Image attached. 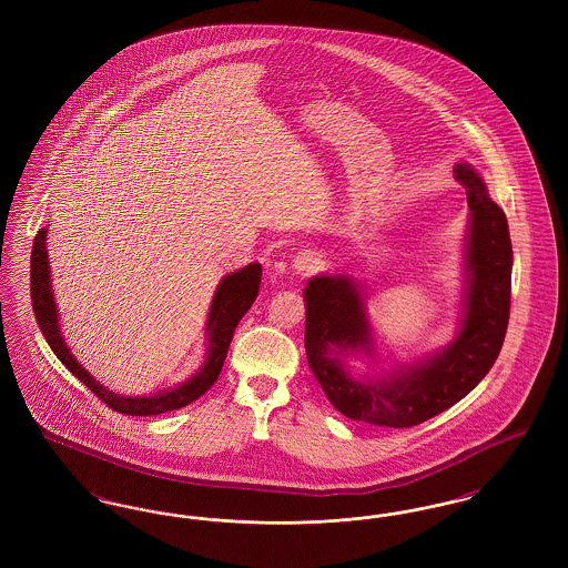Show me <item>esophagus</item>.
Listing matches in <instances>:
<instances>
[{"label": "esophagus", "instance_id": "esophagus-1", "mask_svg": "<svg viewBox=\"0 0 568 568\" xmlns=\"http://www.w3.org/2000/svg\"><path fill=\"white\" fill-rule=\"evenodd\" d=\"M324 266V260L317 251H300L294 257V271L300 274H308V272L320 271Z\"/></svg>", "mask_w": 568, "mask_h": 568}]
</instances>
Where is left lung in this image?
<instances>
[{
	"label": "left lung",
	"mask_w": 568,
	"mask_h": 568,
	"mask_svg": "<svg viewBox=\"0 0 568 568\" xmlns=\"http://www.w3.org/2000/svg\"><path fill=\"white\" fill-rule=\"evenodd\" d=\"M466 190L470 225L466 243V296L456 338L419 364L389 377H353L349 353L371 355L373 338L357 283L345 274L315 276L304 290V347L327 400L355 422L410 428L462 400L494 366L509 324L514 248L503 209L487 195L484 179L456 163Z\"/></svg>",
	"instance_id": "left-lung-1"
}]
</instances>
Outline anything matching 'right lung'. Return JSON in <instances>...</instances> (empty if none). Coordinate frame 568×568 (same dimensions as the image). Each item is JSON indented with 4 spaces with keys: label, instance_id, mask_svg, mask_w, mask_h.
<instances>
[{
    "label": "right lung",
    "instance_id": "right-lung-1",
    "mask_svg": "<svg viewBox=\"0 0 568 568\" xmlns=\"http://www.w3.org/2000/svg\"><path fill=\"white\" fill-rule=\"evenodd\" d=\"M260 281H262V266L257 262L244 266L243 271L225 274L216 287L211 313L206 320L209 347H206V357H204L202 368L174 387L160 389L158 394H151V396H134L132 398V396H119V394L106 389L104 385H100L82 368L81 364L77 362V357L68 349V345L61 336L59 313H57L53 290H51L47 227H42L36 234L33 246H31V306H33L36 322L40 325L47 343L51 345L59 362L74 377L79 378L82 385H87L104 405L110 406L116 413L138 415V417L160 415V413L183 408V406L191 405L193 400H197L202 394H206L213 387V383L223 368L234 329L257 297Z\"/></svg>",
    "mask_w": 568,
    "mask_h": 568
}]
</instances>
